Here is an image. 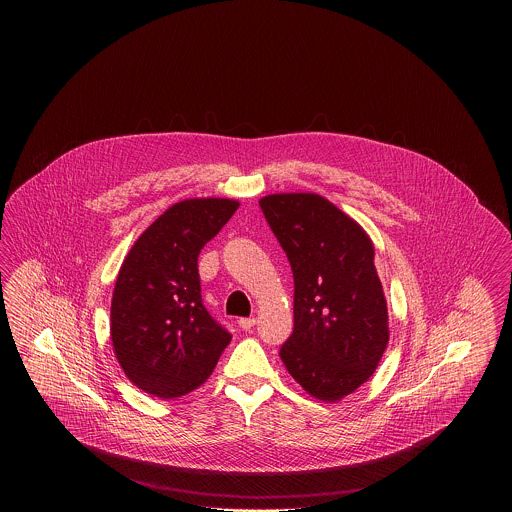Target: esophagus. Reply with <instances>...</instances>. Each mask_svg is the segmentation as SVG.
Here are the masks:
<instances>
[{"label": "esophagus", "mask_w": 512, "mask_h": 512, "mask_svg": "<svg viewBox=\"0 0 512 512\" xmlns=\"http://www.w3.org/2000/svg\"><path fill=\"white\" fill-rule=\"evenodd\" d=\"M255 322H257V320L253 317L240 318V320H238V324H240V328H242V330H251V328L255 326Z\"/></svg>", "instance_id": "obj_1"}]
</instances>
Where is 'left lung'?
I'll list each match as a JSON object with an SVG mask.
<instances>
[{"instance_id": "1", "label": "left lung", "mask_w": 512, "mask_h": 512, "mask_svg": "<svg viewBox=\"0 0 512 512\" xmlns=\"http://www.w3.org/2000/svg\"><path fill=\"white\" fill-rule=\"evenodd\" d=\"M259 205L295 284L293 332L280 359L309 395L336 403L374 374L390 341L374 245L322 195H265Z\"/></svg>"}]
</instances>
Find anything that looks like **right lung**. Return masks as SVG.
<instances>
[{"label":"right lung","mask_w":512,"mask_h":512,"mask_svg":"<svg viewBox=\"0 0 512 512\" xmlns=\"http://www.w3.org/2000/svg\"><path fill=\"white\" fill-rule=\"evenodd\" d=\"M240 207L195 197L169 207L122 261L111 341L128 380L161 399L199 388L232 340L201 301L197 257Z\"/></svg>","instance_id":"add662e5"}]
</instances>
